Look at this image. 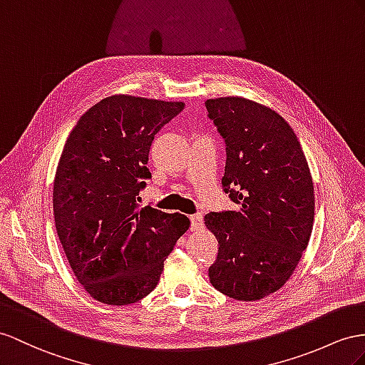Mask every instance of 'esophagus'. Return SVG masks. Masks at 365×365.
I'll return each mask as SVG.
<instances>
[{
    "instance_id": "esophagus-1",
    "label": "esophagus",
    "mask_w": 365,
    "mask_h": 365,
    "mask_svg": "<svg viewBox=\"0 0 365 365\" xmlns=\"http://www.w3.org/2000/svg\"><path fill=\"white\" fill-rule=\"evenodd\" d=\"M203 227V216L202 214H194L191 216V230L192 231H199Z\"/></svg>"
}]
</instances>
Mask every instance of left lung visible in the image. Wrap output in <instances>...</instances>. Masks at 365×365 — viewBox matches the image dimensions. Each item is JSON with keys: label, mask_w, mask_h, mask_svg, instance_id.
Instances as JSON below:
<instances>
[{"label": "left lung", "mask_w": 365, "mask_h": 365, "mask_svg": "<svg viewBox=\"0 0 365 365\" xmlns=\"http://www.w3.org/2000/svg\"><path fill=\"white\" fill-rule=\"evenodd\" d=\"M205 106L227 146L223 191L239 205L205 216L219 242L210 282L237 301H259L285 285L310 240L312 173L294 130L272 108L244 97Z\"/></svg>", "instance_id": "left-lung-1"}]
</instances>
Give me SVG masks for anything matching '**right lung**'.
<instances>
[{
    "label": "right lung",
    "instance_id": "obj_1",
    "mask_svg": "<svg viewBox=\"0 0 365 365\" xmlns=\"http://www.w3.org/2000/svg\"><path fill=\"white\" fill-rule=\"evenodd\" d=\"M183 101L103 98L80 117L53 180V217L73 274L91 297L129 305L157 287L163 262L190 228L183 214L138 207L154 135Z\"/></svg>",
    "mask_w": 365,
    "mask_h": 365
}]
</instances>
